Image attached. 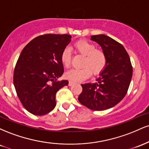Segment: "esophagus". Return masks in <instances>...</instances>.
Listing matches in <instances>:
<instances>
[{"label": "esophagus", "instance_id": "1", "mask_svg": "<svg viewBox=\"0 0 149 149\" xmlns=\"http://www.w3.org/2000/svg\"><path fill=\"white\" fill-rule=\"evenodd\" d=\"M73 83H74V81H73V80H69V86L72 85Z\"/></svg>", "mask_w": 149, "mask_h": 149}]
</instances>
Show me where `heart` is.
I'll return each instance as SVG.
<instances>
[{"instance_id": "heart-1", "label": "heart", "mask_w": 149, "mask_h": 149, "mask_svg": "<svg viewBox=\"0 0 149 149\" xmlns=\"http://www.w3.org/2000/svg\"><path fill=\"white\" fill-rule=\"evenodd\" d=\"M76 53L84 55L81 62L82 67L73 69L66 73V77L70 80H82L88 78L92 71L94 75H98L105 69L107 62L106 53L96 45L85 40H80L73 45ZM71 52L66 47L61 54V61L64 67L69 68L71 64Z\"/></svg>"}]
</instances>
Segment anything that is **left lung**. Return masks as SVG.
I'll use <instances>...</instances> for the list:
<instances>
[{"label":"left lung","mask_w":149,"mask_h":149,"mask_svg":"<svg viewBox=\"0 0 149 149\" xmlns=\"http://www.w3.org/2000/svg\"><path fill=\"white\" fill-rule=\"evenodd\" d=\"M106 53V67L95 83L82 84L78 97L81 104L94 111H103L118 104L125 95L132 76V66L125 47L111 38L100 34L92 36Z\"/></svg>","instance_id":"1"}]
</instances>
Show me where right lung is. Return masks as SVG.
Wrapping results in <instances>:
<instances>
[{
	"instance_id": "right-lung-1",
	"label": "right lung",
	"mask_w": 149,
	"mask_h": 149,
	"mask_svg": "<svg viewBox=\"0 0 149 149\" xmlns=\"http://www.w3.org/2000/svg\"><path fill=\"white\" fill-rule=\"evenodd\" d=\"M71 38L68 34H44L22 49L13 83L22 104L31 113L43 116L50 112L56 106L57 92L68 85V80L57 79L64 73L61 52Z\"/></svg>"
}]
</instances>
